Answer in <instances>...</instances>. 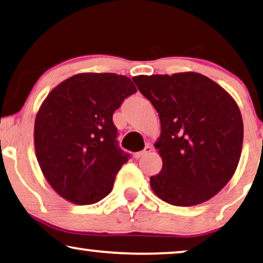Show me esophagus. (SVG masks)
<instances>
[{
	"instance_id": "esophagus-1",
	"label": "esophagus",
	"mask_w": 263,
	"mask_h": 263,
	"mask_svg": "<svg viewBox=\"0 0 263 263\" xmlns=\"http://www.w3.org/2000/svg\"><path fill=\"white\" fill-rule=\"evenodd\" d=\"M151 151H153V147H151L150 144H147V145H145V147H144L142 151H139V153L135 154V157L137 158V160H138V158H142L143 156H145V155L150 154Z\"/></svg>"
}]
</instances>
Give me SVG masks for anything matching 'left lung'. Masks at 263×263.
Listing matches in <instances>:
<instances>
[{
  "label": "left lung",
  "mask_w": 263,
  "mask_h": 263,
  "mask_svg": "<svg viewBox=\"0 0 263 263\" xmlns=\"http://www.w3.org/2000/svg\"><path fill=\"white\" fill-rule=\"evenodd\" d=\"M161 120L163 165L150 177L158 198L193 206L216 195L234 175L243 144V120L235 100L201 73L133 77Z\"/></svg>",
  "instance_id": "left-lung-1"
}]
</instances>
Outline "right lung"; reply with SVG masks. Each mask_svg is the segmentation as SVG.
I'll return each mask as SVG.
<instances>
[{"instance_id":"add662e5","label":"right lung","mask_w":263,"mask_h":263,"mask_svg":"<svg viewBox=\"0 0 263 263\" xmlns=\"http://www.w3.org/2000/svg\"><path fill=\"white\" fill-rule=\"evenodd\" d=\"M137 91L126 76L79 73L47 95L34 123L40 169L62 198L95 204L112 191L130 158L119 146L113 114Z\"/></svg>"}]
</instances>
